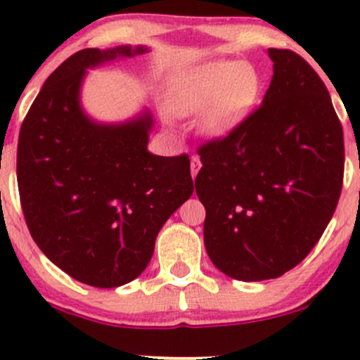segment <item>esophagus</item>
<instances>
[{
	"label": "esophagus",
	"mask_w": 360,
	"mask_h": 360,
	"mask_svg": "<svg viewBox=\"0 0 360 360\" xmlns=\"http://www.w3.org/2000/svg\"><path fill=\"white\" fill-rule=\"evenodd\" d=\"M201 169V160H200V157H191V176H193V179H196V176H198V171H200Z\"/></svg>",
	"instance_id": "obj_1"
}]
</instances>
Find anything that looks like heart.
<instances>
[{
    "instance_id": "obj_1",
    "label": "heart",
    "mask_w": 360,
    "mask_h": 360,
    "mask_svg": "<svg viewBox=\"0 0 360 360\" xmlns=\"http://www.w3.org/2000/svg\"><path fill=\"white\" fill-rule=\"evenodd\" d=\"M262 88L260 72L243 60L206 62L171 86L166 110L176 118H200L205 137L223 139L247 122Z\"/></svg>"
}]
</instances>
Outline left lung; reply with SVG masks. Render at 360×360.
<instances>
[{"instance_id": "8db88e82", "label": "left lung", "mask_w": 360, "mask_h": 360, "mask_svg": "<svg viewBox=\"0 0 360 360\" xmlns=\"http://www.w3.org/2000/svg\"><path fill=\"white\" fill-rule=\"evenodd\" d=\"M267 53L274 74L262 105L200 148L194 181L210 259L245 283L279 278L307 257L344 179V131L323 81L296 52Z\"/></svg>"}]
</instances>
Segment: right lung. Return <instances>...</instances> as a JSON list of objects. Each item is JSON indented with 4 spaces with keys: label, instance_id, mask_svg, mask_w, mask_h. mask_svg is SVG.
<instances>
[{
    "label": "right lung",
    "instance_id": "add662e5",
    "mask_svg": "<svg viewBox=\"0 0 360 360\" xmlns=\"http://www.w3.org/2000/svg\"><path fill=\"white\" fill-rule=\"evenodd\" d=\"M148 52L143 45L82 49L53 71L32 103L16 152L20 201L39 249L94 288L142 274L167 218L194 191L188 155L147 150V108L120 123L96 122L81 105L88 69Z\"/></svg>",
    "mask_w": 360,
    "mask_h": 360
}]
</instances>
